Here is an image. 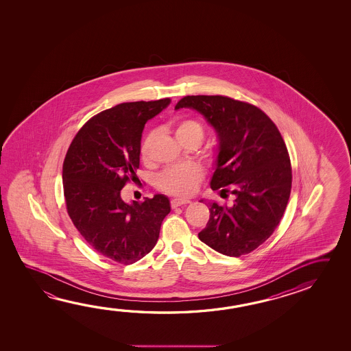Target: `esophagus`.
Returning <instances> with one entry per match:
<instances>
[{
  "label": "esophagus",
  "instance_id": "esophagus-1",
  "mask_svg": "<svg viewBox=\"0 0 351 351\" xmlns=\"http://www.w3.org/2000/svg\"><path fill=\"white\" fill-rule=\"evenodd\" d=\"M190 202V199H186V198H173V201H171V207L176 208V207H180L182 204H187V203Z\"/></svg>",
  "mask_w": 351,
  "mask_h": 351
}]
</instances>
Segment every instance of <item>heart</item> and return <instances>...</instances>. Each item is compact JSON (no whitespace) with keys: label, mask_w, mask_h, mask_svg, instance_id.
<instances>
[{"label":"heart","mask_w":351,"mask_h":351,"mask_svg":"<svg viewBox=\"0 0 351 351\" xmlns=\"http://www.w3.org/2000/svg\"><path fill=\"white\" fill-rule=\"evenodd\" d=\"M175 136L178 142L186 139L202 141L203 128L201 124L193 119H182L175 125ZM156 138V132H150L143 139L141 145V156L144 161L149 160L150 149ZM202 178V171L195 164H186L181 167H171L158 176L156 184L161 191L175 195V196H187L196 190L197 184Z\"/></svg>","instance_id":"heart-1"}]
</instances>
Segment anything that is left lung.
<instances>
[{"label":"left lung","mask_w":351,"mask_h":351,"mask_svg":"<svg viewBox=\"0 0 351 351\" xmlns=\"http://www.w3.org/2000/svg\"><path fill=\"white\" fill-rule=\"evenodd\" d=\"M180 108L196 110L215 128L210 187L235 198L229 207L208 202V223L198 238L227 256L249 254L270 238L289 202L292 170L282 136L260 108L227 96H186Z\"/></svg>","instance_id":"left-lung-1"}]
</instances>
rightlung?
<instances>
[{"mask_svg": "<svg viewBox=\"0 0 351 351\" xmlns=\"http://www.w3.org/2000/svg\"><path fill=\"white\" fill-rule=\"evenodd\" d=\"M171 99L125 102L91 118L75 136L62 165L66 209L96 252L134 264L152 252L171 207L165 195L124 202L121 190L136 178L144 125Z\"/></svg>", "mask_w": 351, "mask_h": 351, "instance_id": "right-lung-1", "label": "right lung"}]
</instances>
